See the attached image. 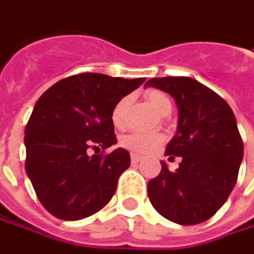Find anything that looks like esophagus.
<instances>
[{"label": "esophagus", "instance_id": "1", "mask_svg": "<svg viewBox=\"0 0 254 254\" xmlns=\"http://www.w3.org/2000/svg\"><path fill=\"white\" fill-rule=\"evenodd\" d=\"M141 159L142 158L139 157V155H136V154H132V155H130V161H132V164H138Z\"/></svg>", "mask_w": 254, "mask_h": 254}]
</instances>
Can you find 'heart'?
I'll return each mask as SVG.
<instances>
[{"label": "heart", "instance_id": "1", "mask_svg": "<svg viewBox=\"0 0 254 254\" xmlns=\"http://www.w3.org/2000/svg\"><path fill=\"white\" fill-rule=\"evenodd\" d=\"M146 97L152 108L157 111L159 115H170L172 109V102L170 96L161 90H149L146 92ZM130 103V97L124 96L118 100V103L113 106L112 111V124L116 127H122L125 125V118H127V106ZM164 138L159 133H143V132H136L127 135L121 139V145L125 146L127 149L135 152V154H149L154 152L158 146L162 143Z\"/></svg>", "mask_w": 254, "mask_h": 254}]
</instances>
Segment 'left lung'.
I'll return each mask as SVG.
<instances>
[{
	"label": "left lung",
	"mask_w": 254,
	"mask_h": 254,
	"mask_svg": "<svg viewBox=\"0 0 254 254\" xmlns=\"http://www.w3.org/2000/svg\"><path fill=\"white\" fill-rule=\"evenodd\" d=\"M145 86L174 97L178 125L165 155L181 158L175 171L161 161L159 175L148 183L149 201L172 223H202L221 208L237 181L243 141L234 113L224 99L191 77H154Z\"/></svg>",
	"instance_id": "8db88e82"
}]
</instances>
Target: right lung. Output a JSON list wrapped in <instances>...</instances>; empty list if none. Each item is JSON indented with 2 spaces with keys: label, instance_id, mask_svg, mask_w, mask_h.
<instances>
[{
  "label": "right lung",
  "instance_id": "add662e5",
  "mask_svg": "<svg viewBox=\"0 0 254 254\" xmlns=\"http://www.w3.org/2000/svg\"><path fill=\"white\" fill-rule=\"evenodd\" d=\"M145 77L122 79L100 73L66 77L37 100L25 127V171L44 208L76 221L102 210L113 197L130 155L116 148L113 106Z\"/></svg>",
  "mask_w": 254,
  "mask_h": 254
}]
</instances>
